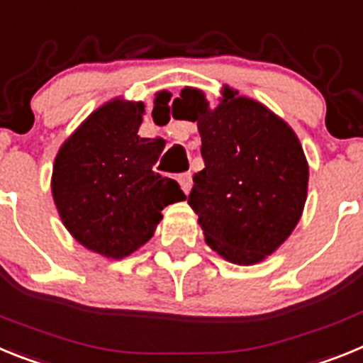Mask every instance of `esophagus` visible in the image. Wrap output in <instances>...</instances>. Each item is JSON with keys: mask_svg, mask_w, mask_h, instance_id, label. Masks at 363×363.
I'll list each match as a JSON object with an SVG mask.
<instances>
[{"mask_svg": "<svg viewBox=\"0 0 363 363\" xmlns=\"http://www.w3.org/2000/svg\"><path fill=\"white\" fill-rule=\"evenodd\" d=\"M179 184H181L182 191H184L186 195L190 194V190H191V173H182L181 177H179Z\"/></svg>", "mask_w": 363, "mask_h": 363, "instance_id": "34e87169", "label": "esophagus"}]
</instances>
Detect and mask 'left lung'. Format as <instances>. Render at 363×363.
<instances>
[{
	"label": "left lung",
	"mask_w": 363,
	"mask_h": 363,
	"mask_svg": "<svg viewBox=\"0 0 363 363\" xmlns=\"http://www.w3.org/2000/svg\"><path fill=\"white\" fill-rule=\"evenodd\" d=\"M173 106L197 122L203 143L204 169L194 175L188 204L204 241L230 263H259L292 234L307 201L308 164L298 137L269 107L228 86L216 109L194 87Z\"/></svg>",
	"instance_id": "8db88e82"
}]
</instances>
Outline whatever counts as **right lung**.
I'll list each match as a JSON object with an SVG mask.
<instances>
[{"mask_svg":"<svg viewBox=\"0 0 363 363\" xmlns=\"http://www.w3.org/2000/svg\"><path fill=\"white\" fill-rule=\"evenodd\" d=\"M160 91L155 106H168ZM144 104L115 99L91 113L62 144L52 168V199L80 245L122 259L147 242L162 210L184 201L173 179L153 172L162 138H140Z\"/></svg>","mask_w":363,"mask_h":363,"instance_id":"obj_1","label":"right lung"}]
</instances>
